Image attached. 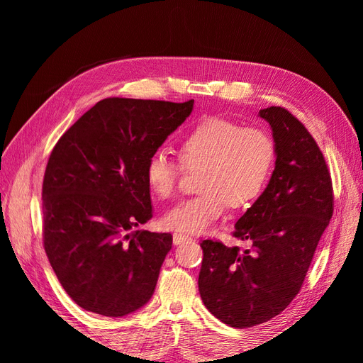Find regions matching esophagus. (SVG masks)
<instances>
[{
    "mask_svg": "<svg viewBox=\"0 0 363 363\" xmlns=\"http://www.w3.org/2000/svg\"><path fill=\"white\" fill-rule=\"evenodd\" d=\"M188 239H191V238H189L188 235H184V233H174V235H172V240H174L175 245L183 244L184 240H188Z\"/></svg>",
    "mask_w": 363,
    "mask_h": 363,
    "instance_id": "1",
    "label": "esophagus"
}]
</instances>
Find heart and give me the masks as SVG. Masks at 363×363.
Listing matches in <instances>:
<instances>
[{
  "instance_id": "heart-1",
  "label": "heart",
  "mask_w": 363,
  "mask_h": 363,
  "mask_svg": "<svg viewBox=\"0 0 363 363\" xmlns=\"http://www.w3.org/2000/svg\"><path fill=\"white\" fill-rule=\"evenodd\" d=\"M179 160L157 150L145 160L148 188L159 199L177 189L183 168L199 171L201 192L171 207L163 223L183 233H201L221 216L228 204L244 207L265 188L276 160V142L268 130L227 118L200 121L182 136Z\"/></svg>"
}]
</instances>
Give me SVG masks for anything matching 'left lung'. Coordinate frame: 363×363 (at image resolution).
<instances>
[{
    "mask_svg": "<svg viewBox=\"0 0 363 363\" xmlns=\"http://www.w3.org/2000/svg\"><path fill=\"white\" fill-rule=\"evenodd\" d=\"M276 142L267 189L239 218L233 238L251 247L204 239L199 289L204 306L235 328L281 313L300 292L318 242L333 215V184L323 151L284 107L262 108Z\"/></svg>",
    "mask_w": 363,
    "mask_h": 363,
    "instance_id": "1",
    "label": "left lung"
}]
</instances>
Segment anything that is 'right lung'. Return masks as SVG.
Listing matches in <instances>:
<instances>
[{"instance_id": "obj_1", "label": "right lung", "mask_w": 363, "mask_h": 363, "mask_svg": "<svg viewBox=\"0 0 363 363\" xmlns=\"http://www.w3.org/2000/svg\"><path fill=\"white\" fill-rule=\"evenodd\" d=\"M192 107L106 98L52 148L42 184L43 248L84 311L124 316L155 292L172 235L133 230L152 218L144 167Z\"/></svg>"}]
</instances>
